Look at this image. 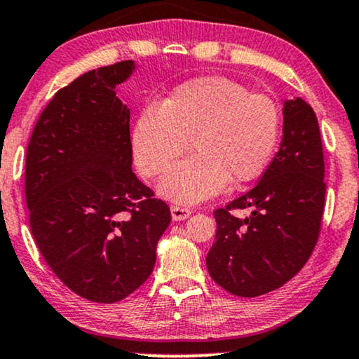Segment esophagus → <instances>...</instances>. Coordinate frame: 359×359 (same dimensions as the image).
Here are the masks:
<instances>
[{
    "mask_svg": "<svg viewBox=\"0 0 359 359\" xmlns=\"http://www.w3.org/2000/svg\"><path fill=\"white\" fill-rule=\"evenodd\" d=\"M170 215H172V219H174V222H180V219H187L190 215H192V210L185 208V207H179V205H172Z\"/></svg>",
    "mask_w": 359,
    "mask_h": 359,
    "instance_id": "obj_1",
    "label": "esophagus"
}]
</instances>
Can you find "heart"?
I'll use <instances>...</instances> for the list:
<instances>
[{"label": "heart", "mask_w": 359, "mask_h": 359, "mask_svg": "<svg viewBox=\"0 0 359 359\" xmlns=\"http://www.w3.org/2000/svg\"><path fill=\"white\" fill-rule=\"evenodd\" d=\"M274 100L251 93L224 76L192 80L146 107L131 128L133 159L144 177L165 174L159 194L194 205L222 194L228 180L243 184L266 169L279 140Z\"/></svg>", "instance_id": "heart-1"}]
</instances>
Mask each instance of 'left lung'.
<instances>
[{"mask_svg": "<svg viewBox=\"0 0 359 359\" xmlns=\"http://www.w3.org/2000/svg\"><path fill=\"white\" fill-rule=\"evenodd\" d=\"M283 141L255 189L213 212L208 274L229 294L257 297L302 269L317 245L325 208L322 137L312 107L284 102ZM231 209H251L236 219Z\"/></svg>", "mask_w": 359, "mask_h": 359, "instance_id": "8db88e82", "label": "left lung"}]
</instances>
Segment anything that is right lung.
I'll return each instance as SVG.
<instances>
[{"instance_id":"obj_1","label":"right lung","mask_w":359,"mask_h":359,"mask_svg":"<svg viewBox=\"0 0 359 359\" xmlns=\"http://www.w3.org/2000/svg\"><path fill=\"white\" fill-rule=\"evenodd\" d=\"M133 60L100 67L60 88L37 119L26 154V203L36 245L80 297L113 304L146 283L170 223L131 169L130 108L116 87Z\"/></svg>"}]
</instances>
